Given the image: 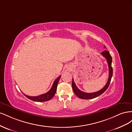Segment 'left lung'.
I'll list each match as a JSON object with an SVG mask.
<instances>
[{"label":"left lung","mask_w":132,"mask_h":132,"mask_svg":"<svg viewBox=\"0 0 132 132\" xmlns=\"http://www.w3.org/2000/svg\"><path fill=\"white\" fill-rule=\"evenodd\" d=\"M105 47H106L105 46ZM101 54L106 59L108 65H109V79H108V81L106 83V84L101 90H99L97 92H95V93H84V92L83 91H81L78 88L77 86H76L75 82H74L73 79L72 88L75 94L79 98H80L81 99H86V100L94 98L95 97H97V96L101 95L102 94H103L107 89L108 87H109L111 80V78H112V74H113V69H112V57L110 55L109 52L107 51H105L102 52L101 53Z\"/></svg>","instance_id":"left-lung-1"}]
</instances>
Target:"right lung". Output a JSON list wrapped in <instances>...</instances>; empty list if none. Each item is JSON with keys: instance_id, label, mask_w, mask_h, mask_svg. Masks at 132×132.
Masks as SVG:
<instances>
[{"instance_id": "add662e5", "label": "right lung", "mask_w": 132, "mask_h": 132, "mask_svg": "<svg viewBox=\"0 0 132 132\" xmlns=\"http://www.w3.org/2000/svg\"><path fill=\"white\" fill-rule=\"evenodd\" d=\"M61 75H60L58 78L56 79V80H55V81H54L51 89L50 90V91H48L47 93L45 94L37 96H27L26 95H25L24 94H23L26 97L29 98L30 100H32L34 101L44 102V101H49L54 96V95H55V93H56L57 85H58L59 79L61 78Z\"/></svg>"}]
</instances>
